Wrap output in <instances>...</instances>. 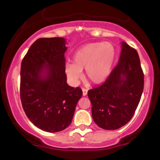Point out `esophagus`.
Wrapping results in <instances>:
<instances>
[{
	"instance_id": "obj_1",
	"label": "esophagus",
	"mask_w": 160,
	"mask_h": 160,
	"mask_svg": "<svg viewBox=\"0 0 160 160\" xmlns=\"http://www.w3.org/2000/svg\"><path fill=\"white\" fill-rule=\"evenodd\" d=\"M82 95H83V96H86V95H87V89H82Z\"/></svg>"
}]
</instances>
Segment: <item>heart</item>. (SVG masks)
<instances>
[{"label":"heart","instance_id":"1","mask_svg":"<svg viewBox=\"0 0 160 160\" xmlns=\"http://www.w3.org/2000/svg\"><path fill=\"white\" fill-rule=\"evenodd\" d=\"M116 51L113 45L109 42H95L82 46L74 53L73 62H67L65 72L72 83H78L85 68L86 80L94 84L103 82L110 74Z\"/></svg>","mask_w":160,"mask_h":160}]
</instances>
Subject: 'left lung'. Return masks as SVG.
Segmentation results:
<instances>
[{
	"instance_id": "1",
	"label": "left lung",
	"mask_w": 160,
	"mask_h": 160,
	"mask_svg": "<svg viewBox=\"0 0 160 160\" xmlns=\"http://www.w3.org/2000/svg\"><path fill=\"white\" fill-rule=\"evenodd\" d=\"M118 64L102 86L88 91L92 116L100 128H120L132 119L144 89V74L135 49L121 43Z\"/></svg>"
}]
</instances>
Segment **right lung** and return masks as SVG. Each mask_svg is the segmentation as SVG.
Instances as JSON below:
<instances>
[{"mask_svg":"<svg viewBox=\"0 0 160 160\" xmlns=\"http://www.w3.org/2000/svg\"><path fill=\"white\" fill-rule=\"evenodd\" d=\"M63 38H40L23 58L20 98L28 118L37 127L57 132L71 124L82 95L80 87L67 84Z\"/></svg>","mask_w":160,"mask_h":160,"instance_id":"add662e5","label":"right lung"}]
</instances>
